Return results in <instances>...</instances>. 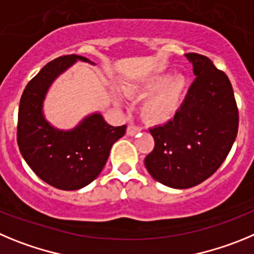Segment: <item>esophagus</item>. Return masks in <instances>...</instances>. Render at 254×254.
<instances>
[{"label": "esophagus", "mask_w": 254, "mask_h": 254, "mask_svg": "<svg viewBox=\"0 0 254 254\" xmlns=\"http://www.w3.org/2000/svg\"><path fill=\"white\" fill-rule=\"evenodd\" d=\"M140 130L141 129L139 127H135V125H129V127H127V135L132 136V135H136L138 132H140Z\"/></svg>", "instance_id": "esophagus-1"}]
</instances>
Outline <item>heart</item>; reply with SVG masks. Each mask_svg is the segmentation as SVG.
<instances>
[{"mask_svg": "<svg viewBox=\"0 0 254 254\" xmlns=\"http://www.w3.org/2000/svg\"><path fill=\"white\" fill-rule=\"evenodd\" d=\"M185 79L181 76L170 78L166 73L153 74L138 83L130 84L125 93L130 97H145L140 105V115L149 124H164L177 113Z\"/></svg>", "mask_w": 254, "mask_h": 254, "instance_id": "heart-1", "label": "heart"}]
</instances>
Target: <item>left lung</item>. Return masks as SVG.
Masks as SVG:
<instances>
[{
  "label": "left lung",
  "instance_id": "1",
  "mask_svg": "<svg viewBox=\"0 0 254 254\" xmlns=\"http://www.w3.org/2000/svg\"><path fill=\"white\" fill-rule=\"evenodd\" d=\"M196 76L175 118L149 129L154 148L144 164L172 189L204 182L221 166L237 138L238 107L232 83L207 57L186 54Z\"/></svg>",
  "mask_w": 254,
  "mask_h": 254
}]
</instances>
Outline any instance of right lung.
I'll use <instances>...</instances> for the list:
<instances>
[{
    "mask_svg": "<svg viewBox=\"0 0 254 254\" xmlns=\"http://www.w3.org/2000/svg\"><path fill=\"white\" fill-rule=\"evenodd\" d=\"M77 61L95 64L86 57L63 56L49 62L22 92L17 122V144L26 163L39 178L59 190L87 186L106 164L111 147L127 131V125L111 127L95 113L70 130L47 122L43 102L54 79Z\"/></svg>",
    "mask_w": 254,
    "mask_h": 254,
    "instance_id": "1",
    "label": "right lung"
}]
</instances>
